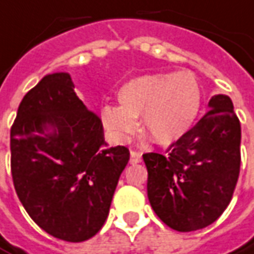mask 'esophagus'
<instances>
[{"label": "esophagus", "instance_id": "esophagus-1", "mask_svg": "<svg viewBox=\"0 0 254 254\" xmlns=\"http://www.w3.org/2000/svg\"><path fill=\"white\" fill-rule=\"evenodd\" d=\"M140 160H141V154L139 153V151H134V150H132L130 151V164H137V163H140Z\"/></svg>", "mask_w": 254, "mask_h": 254}]
</instances>
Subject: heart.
I'll list each match as a JSON object with an SVG mask.
<instances>
[{"mask_svg": "<svg viewBox=\"0 0 254 254\" xmlns=\"http://www.w3.org/2000/svg\"><path fill=\"white\" fill-rule=\"evenodd\" d=\"M121 107L105 105L101 122L117 140L143 132L160 144L182 139L193 127L203 105V89L190 72H157L129 80L118 93Z\"/></svg>", "mask_w": 254, "mask_h": 254, "instance_id": "obj_1", "label": "heart"}]
</instances>
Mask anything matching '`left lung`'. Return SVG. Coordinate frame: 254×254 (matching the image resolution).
Wrapping results in <instances>:
<instances>
[{
  "label": "left lung",
  "instance_id": "8db88e82",
  "mask_svg": "<svg viewBox=\"0 0 254 254\" xmlns=\"http://www.w3.org/2000/svg\"><path fill=\"white\" fill-rule=\"evenodd\" d=\"M210 111L168 154L147 153V196L170 228L190 232L213 224L232 199L241 167V124L232 100L215 94Z\"/></svg>",
  "mask_w": 254,
  "mask_h": 254
}]
</instances>
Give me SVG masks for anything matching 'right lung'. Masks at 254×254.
Returning a JSON list of instances; mask_svg holds the SVG:
<instances>
[{
  "mask_svg": "<svg viewBox=\"0 0 254 254\" xmlns=\"http://www.w3.org/2000/svg\"><path fill=\"white\" fill-rule=\"evenodd\" d=\"M127 161V147H108L101 120L79 100L66 72L46 75L19 104L11 127L13 185L51 236L83 242L96 235Z\"/></svg>",
  "mask_w": 254,
  "mask_h": 254,
  "instance_id": "obj_1",
  "label": "right lung"
}]
</instances>
